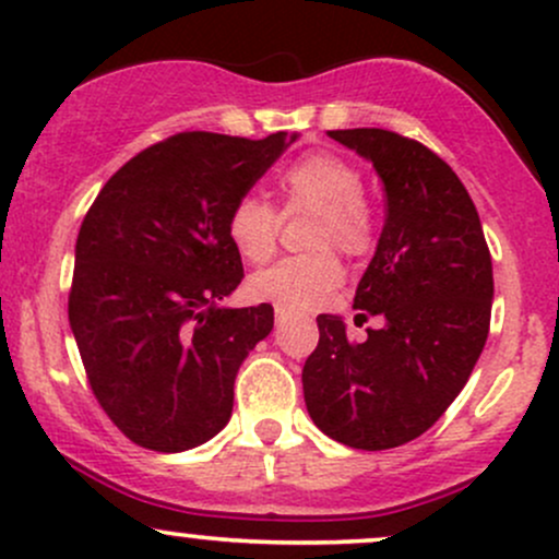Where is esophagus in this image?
Listing matches in <instances>:
<instances>
[{
  "instance_id": "obj_1",
  "label": "esophagus",
  "mask_w": 559,
  "mask_h": 559,
  "mask_svg": "<svg viewBox=\"0 0 559 559\" xmlns=\"http://www.w3.org/2000/svg\"><path fill=\"white\" fill-rule=\"evenodd\" d=\"M286 318H289V316H286L284 310H278V308H275V323H278V326H281V323H286Z\"/></svg>"
}]
</instances>
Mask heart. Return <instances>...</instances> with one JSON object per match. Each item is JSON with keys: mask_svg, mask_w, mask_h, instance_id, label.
Wrapping results in <instances>:
<instances>
[{"mask_svg": "<svg viewBox=\"0 0 559 559\" xmlns=\"http://www.w3.org/2000/svg\"><path fill=\"white\" fill-rule=\"evenodd\" d=\"M278 190L286 212L312 206L318 212L312 243H336L347 254H366L373 247V214L364 199V177L355 164L336 153H308L278 171ZM230 243L249 262H265L278 247L281 217L270 201L257 193L238 195L225 219ZM345 278L340 257L331 249L286 257L257 275L249 292L254 299L284 312L321 308Z\"/></svg>", "mask_w": 559, "mask_h": 559, "instance_id": "heart-1", "label": "heart"}]
</instances>
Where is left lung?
Instances as JSON below:
<instances>
[{"mask_svg": "<svg viewBox=\"0 0 559 559\" xmlns=\"http://www.w3.org/2000/svg\"><path fill=\"white\" fill-rule=\"evenodd\" d=\"M382 177L377 254L355 292V321L379 316L349 342L340 316H318L321 340L302 390L321 432L384 451L427 432L467 384L490 329L493 267L480 217L449 164L390 130H331Z\"/></svg>", "mask_w": 559, "mask_h": 559, "instance_id": "obj_1", "label": "left lung"}]
</instances>
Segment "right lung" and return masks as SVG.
I'll return each mask as SVG.
<instances>
[{
    "instance_id": "1",
    "label": "right lung",
    "mask_w": 559,
    "mask_h": 559,
    "mask_svg": "<svg viewBox=\"0 0 559 559\" xmlns=\"http://www.w3.org/2000/svg\"><path fill=\"white\" fill-rule=\"evenodd\" d=\"M294 140L171 134L84 214L69 321L92 395L132 443L177 453L228 425L238 366L273 308H217L243 278L225 219Z\"/></svg>"
}]
</instances>
